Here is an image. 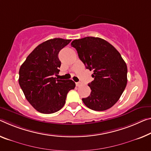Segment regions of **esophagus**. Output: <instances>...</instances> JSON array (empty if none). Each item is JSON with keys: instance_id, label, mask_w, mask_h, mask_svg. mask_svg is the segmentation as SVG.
<instances>
[{"instance_id": "1", "label": "esophagus", "mask_w": 151, "mask_h": 151, "mask_svg": "<svg viewBox=\"0 0 151 151\" xmlns=\"http://www.w3.org/2000/svg\"><path fill=\"white\" fill-rule=\"evenodd\" d=\"M76 86H80L81 85H82V83H81V82H76Z\"/></svg>"}]
</instances>
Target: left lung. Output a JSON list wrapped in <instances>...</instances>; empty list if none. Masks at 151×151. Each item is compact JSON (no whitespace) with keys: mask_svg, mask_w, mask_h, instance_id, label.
<instances>
[{"mask_svg":"<svg viewBox=\"0 0 151 151\" xmlns=\"http://www.w3.org/2000/svg\"><path fill=\"white\" fill-rule=\"evenodd\" d=\"M86 69L93 70L91 93L83 103L94 111H105L118 101L127 84L126 63L117 49L103 39L85 37L71 44Z\"/></svg>","mask_w":151,"mask_h":151,"instance_id":"obj_1","label":"left lung"}]
</instances>
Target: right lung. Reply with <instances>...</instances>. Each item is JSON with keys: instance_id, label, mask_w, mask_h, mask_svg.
<instances>
[{"instance_id": "add662e5", "label": "right lung", "mask_w": 151, "mask_h": 151, "mask_svg": "<svg viewBox=\"0 0 151 151\" xmlns=\"http://www.w3.org/2000/svg\"><path fill=\"white\" fill-rule=\"evenodd\" d=\"M71 40L53 38L39 45L27 56L19 71V83L25 98L36 111L50 114L65 103L69 90L75 88L71 80L54 77L61 67L59 52Z\"/></svg>"}]
</instances>
